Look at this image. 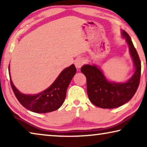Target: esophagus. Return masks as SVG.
<instances>
[{"label":"esophagus","instance_id":"esophagus-1","mask_svg":"<svg viewBox=\"0 0 147 147\" xmlns=\"http://www.w3.org/2000/svg\"><path fill=\"white\" fill-rule=\"evenodd\" d=\"M84 63H85V60L84 58H82V57L77 58L75 61V66L76 68L78 69L81 68V67H82V65L84 64Z\"/></svg>","mask_w":147,"mask_h":147}]
</instances>
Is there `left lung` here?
<instances>
[{"instance_id": "left-lung-1", "label": "left lung", "mask_w": 147, "mask_h": 147, "mask_svg": "<svg viewBox=\"0 0 147 147\" xmlns=\"http://www.w3.org/2000/svg\"><path fill=\"white\" fill-rule=\"evenodd\" d=\"M122 34L129 45V53L136 68L134 75L127 82H109L101 70L94 65H85L80 70L86 77L90 101L100 108L114 109L126 103L136 94L140 82L141 64L139 55L129 34L125 31H122Z\"/></svg>"}]
</instances>
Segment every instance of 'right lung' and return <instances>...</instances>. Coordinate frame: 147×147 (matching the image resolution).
<instances>
[{
  "label": "right lung",
  "instance_id": "obj_1",
  "mask_svg": "<svg viewBox=\"0 0 147 147\" xmlns=\"http://www.w3.org/2000/svg\"><path fill=\"white\" fill-rule=\"evenodd\" d=\"M10 66L8 67L10 71ZM76 73L74 65L65 68L56 80L48 89L36 95H26L20 93L13 84L11 80L10 84L12 90L22 105L28 110L36 113H46L54 111L61 107L63 103L67 88Z\"/></svg>",
  "mask_w": 147,
  "mask_h": 147
}]
</instances>
